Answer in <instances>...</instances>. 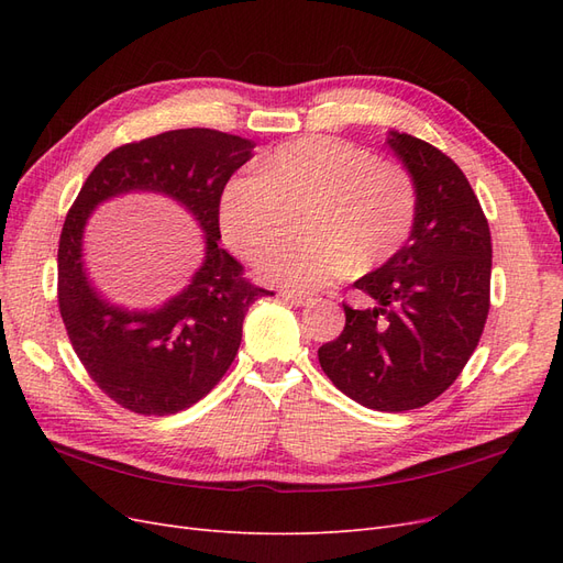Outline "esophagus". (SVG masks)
Wrapping results in <instances>:
<instances>
[{
	"label": "esophagus",
	"instance_id": "esophagus-1",
	"mask_svg": "<svg viewBox=\"0 0 563 563\" xmlns=\"http://www.w3.org/2000/svg\"><path fill=\"white\" fill-rule=\"evenodd\" d=\"M279 296H282V300H284V302L294 305V308H305V305H310V302H312V298H310V296H300V294H288V291H282Z\"/></svg>",
	"mask_w": 563,
	"mask_h": 563
}]
</instances>
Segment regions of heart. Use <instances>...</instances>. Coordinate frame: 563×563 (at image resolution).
Instances as JSON below:
<instances>
[{"mask_svg": "<svg viewBox=\"0 0 563 563\" xmlns=\"http://www.w3.org/2000/svg\"><path fill=\"white\" fill-rule=\"evenodd\" d=\"M305 203L308 240L282 244L258 263L265 282L300 296L395 258L411 234L418 195L401 166L350 141L308 135L225 187L220 230L236 253L258 258L282 236L286 209Z\"/></svg>", "mask_w": 563, "mask_h": 563, "instance_id": "1", "label": "heart"}]
</instances>
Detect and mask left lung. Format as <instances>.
I'll return each mask as SVG.
<instances>
[{
  "instance_id": "1",
  "label": "left lung",
  "mask_w": 563,
  "mask_h": 563,
  "mask_svg": "<svg viewBox=\"0 0 563 563\" xmlns=\"http://www.w3.org/2000/svg\"><path fill=\"white\" fill-rule=\"evenodd\" d=\"M385 143L413 178V228L395 258L354 282L373 305H343L345 329L319 347V364L356 404L401 413L449 389L479 343L493 251L460 166L408 133L387 131Z\"/></svg>"
}]
</instances>
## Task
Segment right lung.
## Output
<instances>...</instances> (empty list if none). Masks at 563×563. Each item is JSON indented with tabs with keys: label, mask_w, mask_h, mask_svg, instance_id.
Instances as JSON below:
<instances>
[{
	"label": "right lung",
	"mask_w": 563,
	"mask_h": 563,
	"mask_svg": "<svg viewBox=\"0 0 563 563\" xmlns=\"http://www.w3.org/2000/svg\"><path fill=\"white\" fill-rule=\"evenodd\" d=\"M255 143L213 129H178L112 150L81 185L58 244V308L70 343L93 383L143 416L185 411L218 385L242 343L251 305L269 291L220 249L218 209L228 180ZM164 194L178 200L205 234V258L183 292L155 309L112 303L82 265V230L114 196Z\"/></svg>",
	"instance_id": "1"
}]
</instances>
